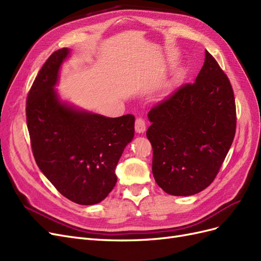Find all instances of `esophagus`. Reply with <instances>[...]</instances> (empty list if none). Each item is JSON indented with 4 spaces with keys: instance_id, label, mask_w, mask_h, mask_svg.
Returning a JSON list of instances; mask_svg holds the SVG:
<instances>
[{
    "instance_id": "obj_1",
    "label": "esophagus",
    "mask_w": 261,
    "mask_h": 261,
    "mask_svg": "<svg viewBox=\"0 0 261 261\" xmlns=\"http://www.w3.org/2000/svg\"><path fill=\"white\" fill-rule=\"evenodd\" d=\"M135 130L139 134L146 130V122L143 117H137L135 121Z\"/></svg>"
}]
</instances>
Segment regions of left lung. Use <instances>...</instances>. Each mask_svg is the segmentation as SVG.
Instances as JSON below:
<instances>
[{"label": "left lung", "instance_id": "1", "mask_svg": "<svg viewBox=\"0 0 261 261\" xmlns=\"http://www.w3.org/2000/svg\"><path fill=\"white\" fill-rule=\"evenodd\" d=\"M153 177L165 193L191 196L216 178L236 129L232 85L206 51L193 84L181 85L148 113Z\"/></svg>", "mask_w": 261, "mask_h": 261}]
</instances>
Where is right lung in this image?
<instances>
[{
    "mask_svg": "<svg viewBox=\"0 0 261 261\" xmlns=\"http://www.w3.org/2000/svg\"><path fill=\"white\" fill-rule=\"evenodd\" d=\"M68 52H53L39 70L27 96V127L45 177L67 199L88 206L103 200L115 186L114 171L134 137L135 116L106 117L62 103L53 87Z\"/></svg>",
    "mask_w": 261,
    "mask_h": 261,
    "instance_id": "1",
    "label": "right lung"
}]
</instances>
